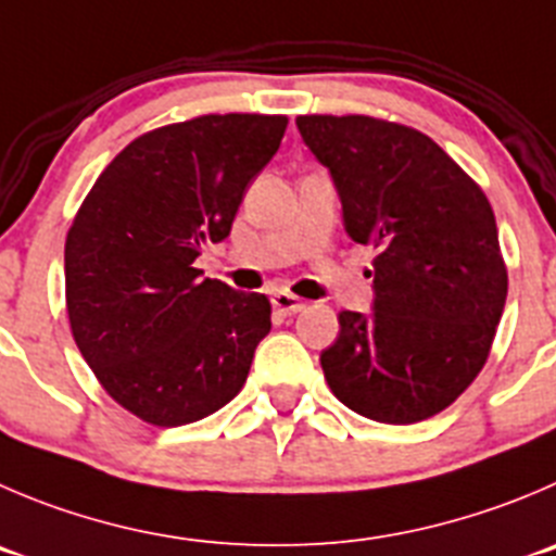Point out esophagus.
<instances>
[{"label":"esophagus","mask_w":556,"mask_h":556,"mask_svg":"<svg viewBox=\"0 0 556 556\" xmlns=\"http://www.w3.org/2000/svg\"><path fill=\"white\" fill-rule=\"evenodd\" d=\"M273 308L283 316H292L298 311L305 308V303L300 298H294L292 292H275L273 294Z\"/></svg>","instance_id":"1"}]
</instances>
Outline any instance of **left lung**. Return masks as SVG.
Wrapping results in <instances>:
<instances>
[{
    "instance_id": "1",
    "label": "left lung",
    "mask_w": 556,
    "mask_h": 556,
    "mask_svg": "<svg viewBox=\"0 0 556 556\" xmlns=\"http://www.w3.org/2000/svg\"><path fill=\"white\" fill-rule=\"evenodd\" d=\"M330 172L343 229L371 248V314L341 311L321 371L341 404L377 422L426 420L472 384L507 298L483 190L426 134L374 116H298Z\"/></svg>"
}]
</instances>
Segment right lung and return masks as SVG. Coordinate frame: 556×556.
Returning a JSON list of instances; mask_svg holds the SVG:
<instances>
[{
    "instance_id": "add662e5",
    "label": "right lung",
    "mask_w": 556,
    "mask_h": 556,
    "mask_svg": "<svg viewBox=\"0 0 556 556\" xmlns=\"http://www.w3.org/2000/svg\"><path fill=\"white\" fill-rule=\"evenodd\" d=\"M287 116L207 114L130 141L84 199L65 242L71 330L105 393L152 426L229 404L269 332V300L202 278Z\"/></svg>"
}]
</instances>
